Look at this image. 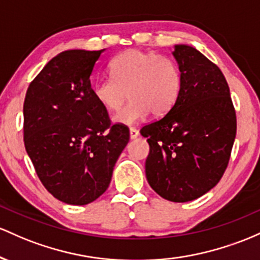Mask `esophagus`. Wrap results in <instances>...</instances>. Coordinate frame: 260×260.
<instances>
[{
	"label": "esophagus",
	"mask_w": 260,
	"mask_h": 260,
	"mask_svg": "<svg viewBox=\"0 0 260 260\" xmlns=\"http://www.w3.org/2000/svg\"><path fill=\"white\" fill-rule=\"evenodd\" d=\"M130 139L131 140H134V139H136L139 136V131L135 129V127H130Z\"/></svg>",
	"instance_id": "34e87169"
}]
</instances>
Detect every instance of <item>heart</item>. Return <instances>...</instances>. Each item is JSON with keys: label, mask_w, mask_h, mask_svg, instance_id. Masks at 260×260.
I'll return each mask as SVG.
<instances>
[{"label": "heart", "mask_w": 260, "mask_h": 260, "mask_svg": "<svg viewBox=\"0 0 260 260\" xmlns=\"http://www.w3.org/2000/svg\"><path fill=\"white\" fill-rule=\"evenodd\" d=\"M111 77L97 80L92 86L94 98L110 112H118L127 99L126 107L114 116L119 124H135L148 114L166 115L180 97L183 76L176 61L153 51L126 50L110 62Z\"/></svg>", "instance_id": "heart-1"}]
</instances>
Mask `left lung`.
Listing matches in <instances>:
<instances>
[{
	"label": "left lung",
	"instance_id": "8db88e82",
	"mask_svg": "<svg viewBox=\"0 0 260 260\" xmlns=\"http://www.w3.org/2000/svg\"><path fill=\"white\" fill-rule=\"evenodd\" d=\"M183 76L176 106L140 130L150 153L148 184L163 199H198L222 178L237 131L230 88L221 70L189 45L174 46Z\"/></svg>",
	"mask_w": 260,
	"mask_h": 260
}]
</instances>
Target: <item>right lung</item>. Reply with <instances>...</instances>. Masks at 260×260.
<instances>
[{"label": "right lung", "mask_w": 260, "mask_h": 260, "mask_svg": "<svg viewBox=\"0 0 260 260\" xmlns=\"http://www.w3.org/2000/svg\"><path fill=\"white\" fill-rule=\"evenodd\" d=\"M103 50H67L31 81L23 106L24 146L40 182L52 197L86 205L109 186L130 139L112 124L92 92L91 74Z\"/></svg>", "instance_id": "1"}]
</instances>
